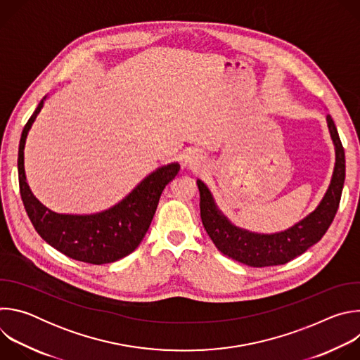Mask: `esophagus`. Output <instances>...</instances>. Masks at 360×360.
Returning <instances> with one entry per match:
<instances>
[{"label":"esophagus","mask_w":360,"mask_h":360,"mask_svg":"<svg viewBox=\"0 0 360 360\" xmlns=\"http://www.w3.org/2000/svg\"><path fill=\"white\" fill-rule=\"evenodd\" d=\"M185 164L189 167V168H200L202 164H203V160H202V155H199L198 152H189L188 155L185 157Z\"/></svg>","instance_id":"esophagus-1"}]
</instances>
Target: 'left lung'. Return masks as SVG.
Returning a JSON list of instances; mask_svg holds the SVG:
<instances>
[{
  "label": "left lung",
  "mask_w": 360,
  "mask_h": 360,
  "mask_svg": "<svg viewBox=\"0 0 360 360\" xmlns=\"http://www.w3.org/2000/svg\"><path fill=\"white\" fill-rule=\"evenodd\" d=\"M326 121L336 153L330 185L318 208L286 231L265 235L249 232L232 225L217 208V203L208 186L200 179L196 181L200 195V219L205 231L218 250L243 265L264 268L285 265L322 239L338 212L346 168L345 149L336 125L330 115L326 117Z\"/></svg>",
  "instance_id": "left-lung-1"
}]
</instances>
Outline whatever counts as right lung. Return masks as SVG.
I'll list each match as a JSON object with an SVG mask.
<instances>
[{
    "mask_svg": "<svg viewBox=\"0 0 360 360\" xmlns=\"http://www.w3.org/2000/svg\"><path fill=\"white\" fill-rule=\"evenodd\" d=\"M44 99L25 124L18 148L20 193L27 215L38 235L68 258L92 265L122 259L143 239L155 215L161 193L179 172V164L172 162L153 171L107 211L92 215H65L49 211L32 195L24 169L25 139L44 105Z\"/></svg>",
    "mask_w": 360,
    "mask_h": 360,
    "instance_id": "1",
    "label": "right lung"
}]
</instances>
